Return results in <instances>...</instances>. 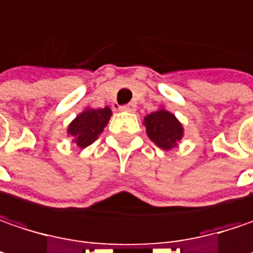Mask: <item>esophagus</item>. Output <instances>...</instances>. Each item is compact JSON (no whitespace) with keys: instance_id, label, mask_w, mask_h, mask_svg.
I'll list each match as a JSON object with an SVG mask.
<instances>
[{"instance_id":"esophagus-1","label":"esophagus","mask_w":253,"mask_h":253,"mask_svg":"<svg viewBox=\"0 0 253 253\" xmlns=\"http://www.w3.org/2000/svg\"><path fill=\"white\" fill-rule=\"evenodd\" d=\"M120 110H122V112L133 113L134 110H136V104H134V103H128V104H125V106H122V107H120Z\"/></svg>"}]
</instances>
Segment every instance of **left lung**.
Wrapping results in <instances>:
<instances>
[{"mask_svg":"<svg viewBox=\"0 0 253 253\" xmlns=\"http://www.w3.org/2000/svg\"><path fill=\"white\" fill-rule=\"evenodd\" d=\"M143 123L146 126L149 139L156 143L160 149L170 150L176 147L183 137V126L174 114L165 109H159L157 112L147 114Z\"/></svg>","mask_w":253,"mask_h":253,"instance_id":"8db88e82","label":"left lung"}]
</instances>
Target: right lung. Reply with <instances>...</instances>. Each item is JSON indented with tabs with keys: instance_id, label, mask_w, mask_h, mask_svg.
Masks as SVG:
<instances>
[{
	"instance_id": "1",
	"label": "right lung",
	"mask_w": 253,
	"mask_h": 253,
	"mask_svg": "<svg viewBox=\"0 0 253 253\" xmlns=\"http://www.w3.org/2000/svg\"><path fill=\"white\" fill-rule=\"evenodd\" d=\"M112 117V110L109 107L104 109H85L80 113L68 126V134L73 137V141L79 147H87L97 140V137L103 133Z\"/></svg>"
}]
</instances>
